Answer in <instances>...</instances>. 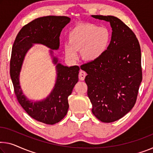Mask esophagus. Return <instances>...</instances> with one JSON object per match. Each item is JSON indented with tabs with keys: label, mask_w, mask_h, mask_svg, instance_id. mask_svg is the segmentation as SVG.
<instances>
[{
	"label": "esophagus",
	"mask_w": 153,
	"mask_h": 153,
	"mask_svg": "<svg viewBox=\"0 0 153 153\" xmlns=\"http://www.w3.org/2000/svg\"><path fill=\"white\" fill-rule=\"evenodd\" d=\"M86 76V73L84 71H83V70H81V71L79 72V79L81 80V81H83V80L85 79V78Z\"/></svg>",
	"instance_id": "esophagus-1"
}]
</instances>
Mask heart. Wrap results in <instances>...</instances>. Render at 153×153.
Listing matches in <instances>:
<instances>
[{
    "label": "heart",
    "mask_w": 153,
    "mask_h": 153,
    "mask_svg": "<svg viewBox=\"0 0 153 153\" xmlns=\"http://www.w3.org/2000/svg\"><path fill=\"white\" fill-rule=\"evenodd\" d=\"M110 38V32L107 28L90 23L79 25L69 33V44L64 46L65 53L71 59H76V51H81L84 59L94 61L107 51Z\"/></svg>",
    "instance_id": "b5f03b06"
}]
</instances>
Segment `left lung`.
<instances>
[{
  "instance_id": "8db88e82",
  "label": "left lung",
  "mask_w": 153,
  "mask_h": 153,
  "mask_svg": "<svg viewBox=\"0 0 153 153\" xmlns=\"http://www.w3.org/2000/svg\"><path fill=\"white\" fill-rule=\"evenodd\" d=\"M109 22L111 39L98 59L81 65L93 114L102 123L120 119L135 105L142 81L141 48L133 30L115 16L92 15Z\"/></svg>"
}]
</instances>
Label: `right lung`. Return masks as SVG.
I'll list each match as a JSON object with an SVG mask.
<instances>
[{"label":"right lung","instance_id":"1","mask_svg":"<svg viewBox=\"0 0 153 153\" xmlns=\"http://www.w3.org/2000/svg\"><path fill=\"white\" fill-rule=\"evenodd\" d=\"M70 21L69 17L61 16L36 18L21 29L11 51L10 76L18 102L30 117L46 124L57 123L66 115L69 107L68 98L78 82L80 68L77 65L63 66L57 63V57H53L57 71L55 87L45 100L35 102L28 100L21 90L19 83L20 69L26 53L33 44H41L53 50H57L61 32ZM51 53L52 54L53 51H51Z\"/></svg>","mask_w":153,"mask_h":153}]
</instances>
